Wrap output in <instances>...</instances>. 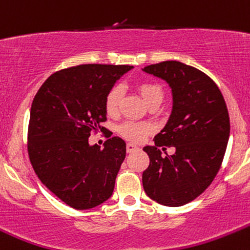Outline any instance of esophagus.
Wrapping results in <instances>:
<instances>
[{"label":"esophagus","mask_w":250,"mask_h":250,"mask_svg":"<svg viewBox=\"0 0 250 250\" xmlns=\"http://www.w3.org/2000/svg\"><path fill=\"white\" fill-rule=\"evenodd\" d=\"M138 149H139V147H138L137 145L132 144V143H128V144H127V152H133V151H135V150H138Z\"/></svg>","instance_id":"obj_1"}]
</instances>
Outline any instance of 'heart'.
<instances>
[{
	"label": "heart",
	"instance_id": "heart-1",
	"mask_svg": "<svg viewBox=\"0 0 250 250\" xmlns=\"http://www.w3.org/2000/svg\"><path fill=\"white\" fill-rule=\"evenodd\" d=\"M137 89L146 105H150L155 101H161L162 103L164 89L160 84L154 83V82H140L137 84ZM121 99H122V88L120 85L112 86L107 91L105 96V110L108 116L117 115L118 110H120ZM118 132L127 140H130L133 143H140L151 132V127L146 123L127 122L123 123L118 128Z\"/></svg>",
	"mask_w": 250,
	"mask_h": 250
}]
</instances>
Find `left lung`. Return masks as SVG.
I'll return each mask as SVG.
<instances>
[{
    "label": "left lung",
    "instance_id": "left-lung-1",
    "mask_svg": "<svg viewBox=\"0 0 250 250\" xmlns=\"http://www.w3.org/2000/svg\"><path fill=\"white\" fill-rule=\"evenodd\" d=\"M143 71L166 82L172 90V111L155 135L154 146H144L149 167L143 187L149 198L166 207H182L199 197L221 167L229 138V116L221 91L210 77L178 61L150 64ZM173 146L162 157L157 146Z\"/></svg>",
    "mask_w": 250,
    "mask_h": 250
}]
</instances>
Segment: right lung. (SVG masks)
I'll return each instance as SVG.
<instances>
[{
    "label": "right lung",
    "mask_w": 250,
    "mask_h": 250,
    "mask_svg": "<svg viewBox=\"0 0 250 250\" xmlns=\"http://www.w3.org/2000/svg\"><path fill=\"white\" fill-rule=\"evenodd\" d=\"M133 66L81 64L48 77L34 98L28 152L39 179L77 210L103 204L112 195L125 157V143L112 137L100 149L91 132L105 130V96Z\"/></svg>",
    "instance_id": "add662e5"
}]
</instances>
